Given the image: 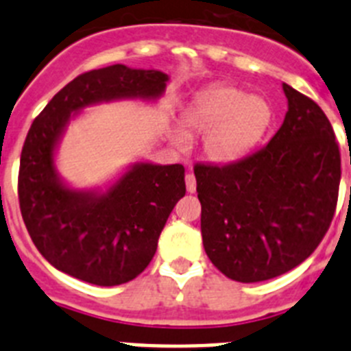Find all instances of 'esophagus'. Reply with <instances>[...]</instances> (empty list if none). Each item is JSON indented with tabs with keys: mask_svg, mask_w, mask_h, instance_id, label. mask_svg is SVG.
I'll return each instance as SVG.
<instances>
[{
	"mask_svg": "<svg viewBox=\"0 0 351 351\" xmlns=\"http://www.w3.org/2000/svg\"><path fill=\"white\" fill-rule=\"evenodd\" d=\"M186 190L190 191V193H195L197 190V179H195L193 173H186Z\"/></svg>",
	"mask_w": 351,
	"mask_h": 351,
	"instance_id": "esophagus-1",
	"label": "esophagus"
}]
</instances>
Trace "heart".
I'll list each match as a JSON object with an SVG mask.
<instances>
[{"instance_id": "1", "label": "heart", "mask_w": 351, "mask_h": 351, "mask_svg": "<svg viewBox=\"0 0 351 351\" xmlns=\"http://www.w3.org/2000/svg\"><path fill=\"white\" fill-rule=\"evenodd\" d=\"M271 107L262 98H247L239 89H219L198 101L186 114L190 132L206 133L204 151L219 163H230L246 156L271 125ZM179 135V142H184Z\"/></svg>"}]
</instances>
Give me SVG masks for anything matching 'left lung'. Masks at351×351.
<instances>
[{
    "instance_id": "left-lung-1",
    "label": "left lung",
    "mask_w": 351,
    "mask_h": 351,
    "mask_svg": "<svg viewBox=\"0 0 351 351\" xmlns=\"http://www.w3.org/2000/svg\"><path fill=\"white\" fill-rule=\"evenodd\" d=\"M283 89L288 112L267 145L226 165L193 167L207 256L241 283L297 267L336 213L341 153L332 125L309 96Z\"/></svg>"
}]
</instances>
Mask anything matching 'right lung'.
<instances>
[{
  "label": "right lung",
  "mask_w": 351,
  "mask_h": 351,
  "mask_svg": "<svg viewBox=\"0 0 351 351\" xmlns=\"http://www.w3.org/2000/svg\"><path fill=\"white\" fill-rule=\"evenodd\" d=\"M169 77L125 64L84 71L35 117L19 167V207L31 241L58 271L98 287L135 280L156 253L158 239L179 198L184 167L141 163L104 195L77 193L56 178L54 145L68 116L123 96L156 98Z\"/></svg>",
  "instance_id": "right-lung-1"
}]
</instances>
